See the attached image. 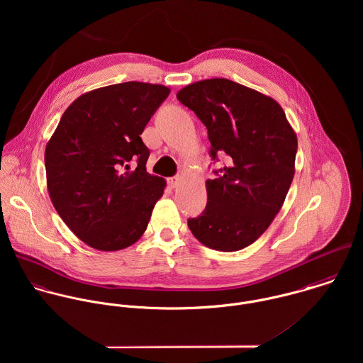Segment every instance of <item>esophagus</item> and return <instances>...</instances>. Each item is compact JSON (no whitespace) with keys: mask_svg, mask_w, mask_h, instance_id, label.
Here are the masks:
<instances>
[{"mask_svg":"<svg viewBox=\"0 0 363 363\" xmlns=\"http://www.w3.org/2000/svg\"><path fill=\"white\" fill-rule=\"evenodd\" d=\"M179 183H180V177H179V176H174V177H169V179H167V184H169L170 189H176V187L179 186Z\"/></svg>","mask_w":363,"mask_h":363,"instance_id":"esophagus-1","label":"esophagus"}]
</instances>
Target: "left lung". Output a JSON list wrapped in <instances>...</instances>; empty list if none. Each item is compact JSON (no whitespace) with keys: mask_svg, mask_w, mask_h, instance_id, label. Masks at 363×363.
Listing matches in <instances>:
<instances>
[{"mask_svg":"<svg viewBox=\"0 0 363 363\" xmlns=\"http://www.w3.org/2000/svg\"><path fill=\"white\" fill-rule=\"evenodd\" d=\"M177 99L207 127L211 159L228 156V164L207 180V207L187 225L209 249H245L285 201L295 174L296 134L274 99L225 78L187 85Z\"/></svg>","mask_w":363,"mask_h":363,"instance_id":"obj_1","label":"left lung"}]
</instances>
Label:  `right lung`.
Returning <instances> with one entry per match:
<instances>
[{
	"instance_id": "right-lung-1",
	"label": "right lung",
	"mask_w": 363,
	"mask_h": 363,
	"mask_svg": "<svg viewBox=\"0 0 363 363\" xmlns=\"http://www.w3.org/2000/svg\"><path fill=\"white\" fill-rule=\"evenodd\" d=\"M169 94L163 85L135 81L84 94L64 111L48 143L52 206L96 250L135 243L163 194L164 180L147 172L150 150L141 134Z\"/></svg>"
}]
</instances>
